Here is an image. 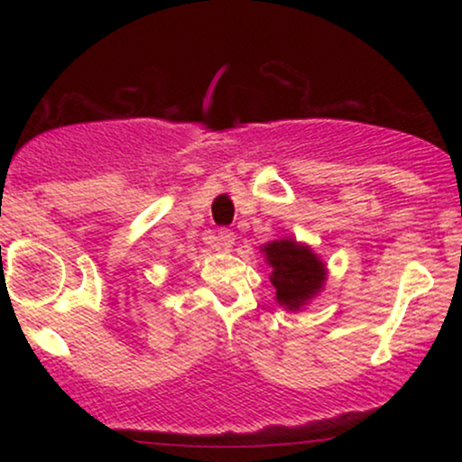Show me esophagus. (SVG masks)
Listing matches in <instances>:
<instances>
[{
  "mask_svg": "<svg viewBox=\"0 0 462 462\" xmlns=\"http://www.w3.org/2000/svg\"><path fill=\"white\" fill-rule=\"evenodd\" d=\"M208 245H213L217 249H230L235 245V232L232 230H219L215 236L208 238Z\"/></svg>",
  "mask_w": 462,
  "mask_h": 462,
  "instance_id": "1",
  "label": "esophagus"
}]
</instances>
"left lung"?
Listing matches in <instances>:
<instances>
[{
    "mask_svg": "<svg viewBox=\"0 0 462 462\" xmlns=\"http://www.w3.org/2000/svg\"><path fill=\"white\" fill-rule=\"evenodd\" d=\"M264 258L272 267V280L275 289V301L289 310L304 309L315 298L326 282V264L309 245L280 238L263 247Z\"/></svg>",
    "mask_w": 462,
    "mask_h": 462,
    "instance_id": "obj_1",
    "label": "left lung"
}]
</instances>
